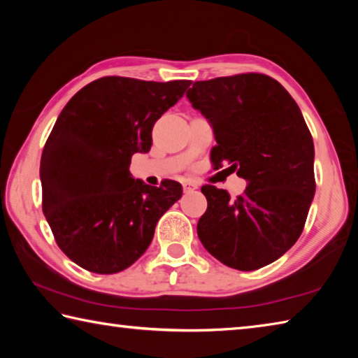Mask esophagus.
<instances>
[{"mask_svg":"<svg viewBox=\"0 0 358 358\" xmlns=\"http://www.w3.org/2000/svg\"><path fill=\"white\" fill-rule=\"evenodd\" d=\"M185 191H192V189H197V183H194V181H186V183L183 185Z\"/></svg>","mask_w":358,"mask_h":358,"instance_id":"esophagus-1","label":"esophagus"}]
</instances>
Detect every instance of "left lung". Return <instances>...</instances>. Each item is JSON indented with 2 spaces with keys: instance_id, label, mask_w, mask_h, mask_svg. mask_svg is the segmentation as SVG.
Instances as JSON below:
<instances>
[{
  "instance_id": "1",
  "label": "left lung",
  "mask_w": 358,
  "mask_h": 358,
  "mask_svg": "<svg viewBox=\"0 0 358 358\" xmlns=\"http://www.w3.org/2000/svg\"><path fill=\"white\" fill-rule=\"evenodd\" d=\"M186 98L213 128L215 169L226 164L248 181L235 201L205 185L208 207L197 235L211 256L230 268L257 270L289 251L310 211L314 143L287 90L264 74L194 82Z\"/></svg>"
}]
</instances>
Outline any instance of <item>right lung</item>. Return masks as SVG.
<instances>
[{"instance_id": "1", "label": "right lung", "mask_w": 358, "mask_h": 358, "mask_svg": "<svg viewBox=\"0 0 358 358\" xmlns=\"http://www.w3.org/2000/svg\"><path fill=\"white\" fill-rule=\"evenodd\" d=\"M189 85L102 77L59 113L41 157L42 210L59 250L82 268H128L183 194L173 180L159 187L136 180L129 164L134 153H148L156 120Z\"/></svg>"}]
</instances>
